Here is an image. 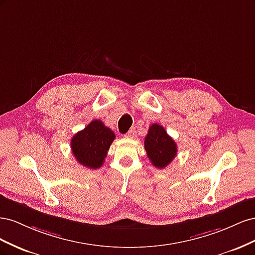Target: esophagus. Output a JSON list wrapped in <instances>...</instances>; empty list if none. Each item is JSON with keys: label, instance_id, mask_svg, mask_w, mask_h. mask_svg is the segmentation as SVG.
I'll return each mask as SVG.
<instances>
[{"label": "esophagus", "instance_id": "1", "mask_svg": "<svg viewBox=\"0 0 255 255\" xmlns=\"http://www.w3.org/2000/svg\"><path fill=\"white\" fill-rule=\"evenodd\" d=\"M125 137H127V138H130V139H133V138H135L136 137V130H135V128H130L128 132L125 135Z\"/></svg>", "mask_w": 255, "mask_h": 255}]
</instances>
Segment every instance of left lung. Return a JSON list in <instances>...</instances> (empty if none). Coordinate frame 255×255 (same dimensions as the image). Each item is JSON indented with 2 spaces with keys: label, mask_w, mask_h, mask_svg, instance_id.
Segmentation results:
<instances>
[{
  "label": "left lung",
  "mask_w": 255,
  "mask_h": 255,
  "mask_svg": "<svg viewBox=\"0 0 255 255\" xmlns=\"http://www.w3.org/2000/svg\"><path fill=\"white\" fill-rule=\"evenodd\" d=\"M144 149L152 165L163 169L175 157L177 145L163 127L153 123L144 138Z\"/></svg>",
  "instance_id": "1"
}]
</instances>
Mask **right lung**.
Segmentation results:
<instances>
[{
    "label": "right lung",
    "mask_w": 255,
    "mask_h": 255,
    "mask_svg": "<svg viewBox=\"0 0 255 255\" xmlns=\"http://www.w3.org/2000/svg\"><path fill=\"white\" fill-rule=\"evenodd\" d=\"M113 130L101 120H92L71 139L75 159L89 169H99L104 163L107 151L115 139Z\"/></svg>",
    "instance_id": "1"
}]
</instances>
